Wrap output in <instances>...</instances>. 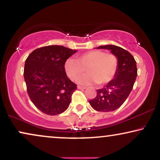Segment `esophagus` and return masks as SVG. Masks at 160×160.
I'll use <instances>...</instances> for the list:
<instances>
[{"label": "esophagus", "mask_w": 160, "mask_h": 160, "mask_svg": "<svg viewBox=\"0 0 160 160\" xmlns=\"http://www.w3.org/2000/svg\"><path fill=\"white\" fill-rule=\"evenodd\" d=\"M77 88H78V89H86V87H82V86H80V85H78Z\"/></svg>", "instance_id": "obj_1"}]
</instances>
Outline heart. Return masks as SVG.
<instances>
[{"mask_svg": "<svg viewBox=\"0 0 160 160\" xmlns=\"http://www.w3.org/2000/svg\"><path fill=\"white\" fill-rule=\"evenodd\" d=\"M118 69V58L115 54L100 50L89 51L69 59L65 64V71L72 81H76L85 71L88 74L80 78V84L89 85L97 83L108 84L114 78Z\"/></svg>", "mask_w": 160, "mask_h": 160, "instance_id": "1", "label": "heart"}]
</instances>
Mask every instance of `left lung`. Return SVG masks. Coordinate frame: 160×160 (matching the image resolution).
I'll return each instance as SVG.
<instances>
[{
    "label": "left lung",
    "instance_id": "1",
    "mask_svg": "<svg viewBox=\"0 0 160 160\" xmlns=\"http://www.w3.org/2000/svg\"><path fill=\"white\" fill-rule=\"evenodd\" d=\"M98 49L111 50L118 58V69L114 78L98 89L96 97L89 102L96 111L110 112L119 108L132 91L138 74L136 61L130 52L117 46H100Z\"/></svg>",
    "mask_w": 160,
    "mask_h": 160
}]
</instances>
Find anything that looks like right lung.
I'll return each mask as SVG.
<instances>
[{
	"label": "right lung",
	"instance_id": "right-lung-1",
	"mask_svg": "<svg viewBox=\"0 0 160 160\" xmlns=\"http://www.w3.org/2000/svg\"><path fill=\"white\" fill-rule=\"evenodd\" d=\"M76 52L62 46H47L35 49L26 59L24 78L28 94L46 114H60L68 108L77 87L67 77L65 63Z\"/></svg>",
	"mask_w": 160,
	"mask_h": 160
}]
</instances>
